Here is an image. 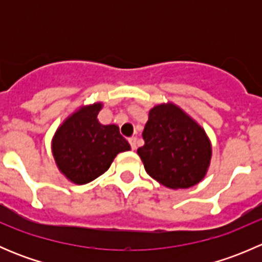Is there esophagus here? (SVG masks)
I'll use <instances>...</instances> for the list:
<instances>
[{
    "label": "esophagus",
    "instance_id": "1",
    "mask_svg": "<svg viewBox=\"0 0 262 262\" xmlns=\"http://www.w3.org/2000/svg\"><path fill=\"white\" fill-rule=\"evenodd\" d=\"M129 143H130L132 149H137V138L136 137H132V138H129Z\"/></svg>",
    "mask_w": 262,
    "mask_h": 262
}]
</instances>
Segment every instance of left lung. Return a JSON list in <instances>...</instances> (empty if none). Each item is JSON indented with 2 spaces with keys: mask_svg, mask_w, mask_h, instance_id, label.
Returning a JSON list of instances; mask_svg holds the SVG:
<instances>
[{
  "mask_svg": "<svg viewBox=\"0 0 262 262\" xmlns=\"http://www.w3.org/2000/svg\"><path fill=\"white\" fill-rule=\"evenodd\" d=\"M137 153L147 173L170 189H189L205 178L212 143L204 129L172 102L152 107Z\"/></svg>",
  "mask_w": 262,
  "mask_h": 262,
  "instance_id": "8db88e82",
  "label": "left lung"
}]
</instances>
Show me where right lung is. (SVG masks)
<instances>
[{
  "label": "right lung",
  "instance_id": "obj_1",
  "mask_svg": "<svg viewBox=\"0 0 262 262\" xmlns=\"http://www.w3.org/2000/svg\"><path fill=\"white\" fill-rule=\"evenodd\" d=\"M101 102L81 106L59 125L52 139L57 167L76 185L91 182L107 171L116 155L130 149L115 124L97 119Z\"/></svg>",
  "mask_w": 262,
  "mask_h": 262
}]
</instances>
